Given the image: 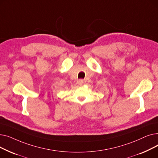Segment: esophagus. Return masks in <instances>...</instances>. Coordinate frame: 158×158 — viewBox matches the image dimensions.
Returning <instances> with one entry per match:
<instances>
[{
	"instance_id": "obj_1",
	"label": "esophagus",
	"mask_w": 158,
	"mask_h": 158,
	"mask_svg": "<svg viewBox=\"0 0 158 158\" xmlns=\"http://www.w3.org/2000/svg\"><path fill=\"white\" fill-rule=\"evenodd\" d=\"M78 84L80 85V86H82V85L84 84V81L82 79H80L79 81H78Z\"/></svg>"
}]
</instances>
